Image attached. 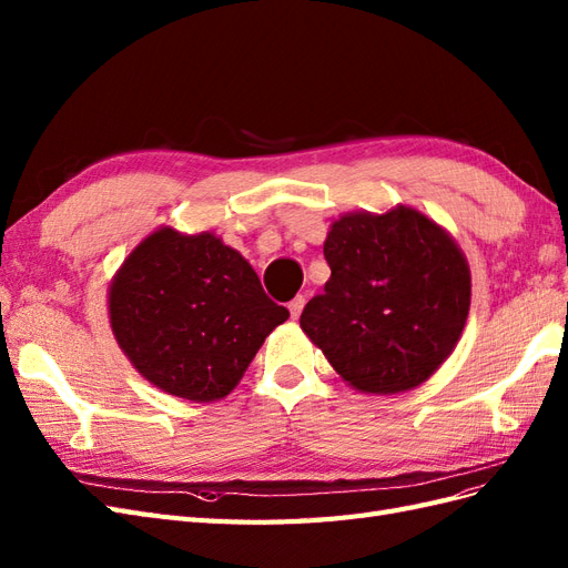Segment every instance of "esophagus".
<instances>
[{
    "label": "esophagus",
    "instance_id": "obj_1",
    "mask_svg": "<svg viewBox=\"0 0 568 568\" xmlns=\"http://www.w3.org/2000/svg\"><path fill=\"white\" fill-rule=\"evenodd\" d=\"M303 305H305V296H296L294 301H291V303H288V313H291V317L298 320V315H301V311H303Z\"/></svg>",
    "mask_w": 568,
    "mask_h": 568
}]
</instances>
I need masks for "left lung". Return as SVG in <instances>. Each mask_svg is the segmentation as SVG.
Here are the masks:
<instances>
[{
    "label": "left lung",
    "mask_w": 568,
    "mask_h": 568,
    "mask_svg": "<svg viewBox=\"0 0 568 568\" xmlns=\"http://www.w3.org/2000/svg\"><path fill=\"white\" fill-rule=\"evenodd\" d=\"M332 277L301 329L363 394L416 389L452 356L470 308V270L423 212H348L325 241Z\"/></svg>",
    "instance_id": "8db88e82"
}]
</instances>
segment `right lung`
<instances>
[{"instance_id": "right-lung-1", "label": "right lung", "mask_w": 568, "mask_h": 568, "mask_svg": "<svg viewBox=\"0 0 568 568\" xmlns=\"http://www.w3.org/2000/svg\"><path fill=\"white\" fill-rule=\"evenodd\" d=\"M114 339L158 389L207 404L232 392L286 322L248 260L210 232H152L110 284Z\"/></svg>"}]
</instances>
